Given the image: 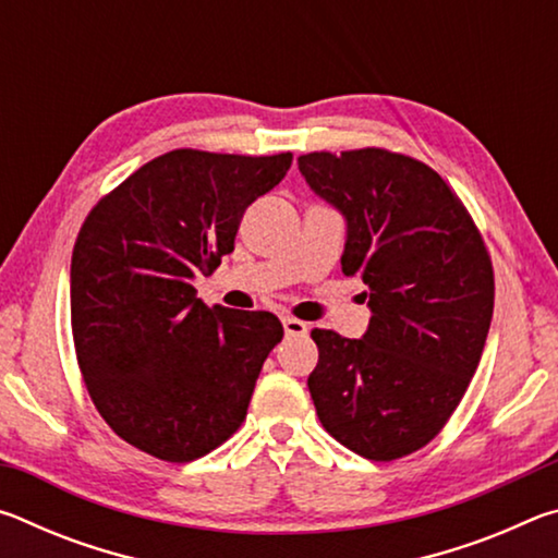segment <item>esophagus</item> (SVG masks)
<instances>
[{
    "label": "esophagus",
    "instance_id": "34e87169",
    "mask_svg": "<svg viewBox=\"0 0 558 558\" xmlns=\"http://www.w3.org/2000/svg\"><path fill=\"white\" fill-rule=\"evenodd\" d=\"M282 327H286L288 337H305L307 335V325L300 323V319H295V317L282 319Z\"/></svg>",
    "mask_w": 558,
    "mask_h": 558
}]
</instances>
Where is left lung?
<instances>
[{"label": "left lung", "mask_w": 558, "mask_h": 558, "mask_svg": "<svg viewBox=\"0 0 558 558\" xmlns=\"http://www.w3.org/2000/svg\"><path fill=\"white\" fill-rule=\"evenodd\" d=\"M310 189L344 216V276L369 288L362 339L313 329L307 389L325 430L389 462L438 436L465 396L495 307L493 260L442 177L381 147L298 157Z\"/></svg>", "instance_id": "1"}]
</instances>
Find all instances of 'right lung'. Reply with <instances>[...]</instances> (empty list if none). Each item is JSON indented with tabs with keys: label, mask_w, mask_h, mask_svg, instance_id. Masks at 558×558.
<instances>
[{
	"label": "right lung",
	"mask_w": 558,
	"mask_h": 558,
	"mask_svg": "<svg viewBox=\"0 0 558 558\" xmlns=\"http://www.w3.org/2000/svg\"><path fill=\"white\" fill-rule=\"evenodd\" d=\"M292 155L172 149L93 206L71 258V329L83 381L118 436L167 462L229 440L282 339L272 313L206 307L192 280L233 251L248 206Z\"/></svg>",
	"instance_id": "right-lung-1"
}]
</instances>
